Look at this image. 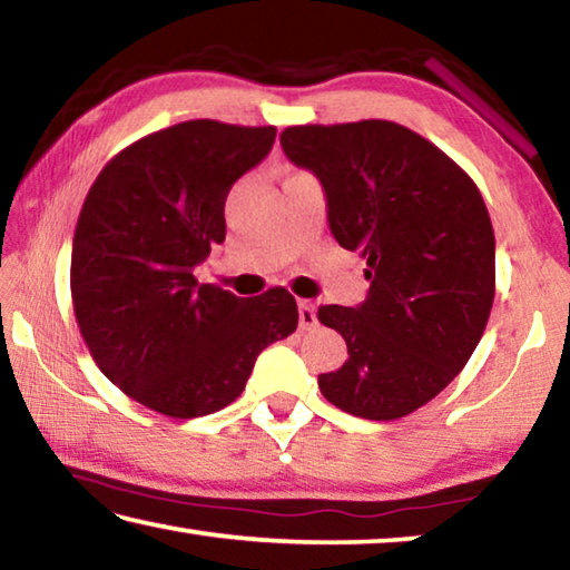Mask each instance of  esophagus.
Segmentation results:
<instances>
[{
    "label": "esophagus",
    "mask_w": 570,
    "mask_h": 570,
    "mask_svg": "<svg viewBox=\"0 0 570 570\" xmlns=\"http://www.w3.org/2000/svg\"><path fill=\"white\" fill-rule=\"evenodd\" d=\"M298 326H302V330H314L316 326V306L312 302H306V298L298 302Z\"/></svg>",
    "instance_id": "obj_1"
}]
</instances>
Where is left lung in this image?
Returning <instances> with one entry per match:
<instances>
[{
    "label": "left lung",
    "instance_id": "8db88e82",
    "mask_svg": "<svg viewBox=\"0 0 570 570\" xmlns=\"http://www.w3.org/2000/svg\"><path fill=\"white\" fill-rule=\"evenodd\" d=\"M288 160L322 180L340 246L366 258L370 296L320 306L350 360L320 374L334 407L400 420L458 377L495 298V234L465 170L404 125H292Z\"/></svg>",
    "mask_w": 570,
    "mask_h": 570
}]
</instances>
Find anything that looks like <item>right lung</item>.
<instances>
[{
    "mask_svg": "<svg viewBox=\"0 0 570 570\" xmlns=\"http://www.w3.org/2000/svg\"><path fill=\"white\" fill-rule=\"evenodd\" d=\"M274 138V125H170L120 150L82 204L70 264L77 326L105 377L166 417L224 410L256 356L298 324L284 286L240 298L193 276L224 244L230 186Z\"/></svg>",
    "mask_w": 570,
    "mask_h": 570,
    "instance_id": "1",
    "label": "right lung"
}]
</instances>
